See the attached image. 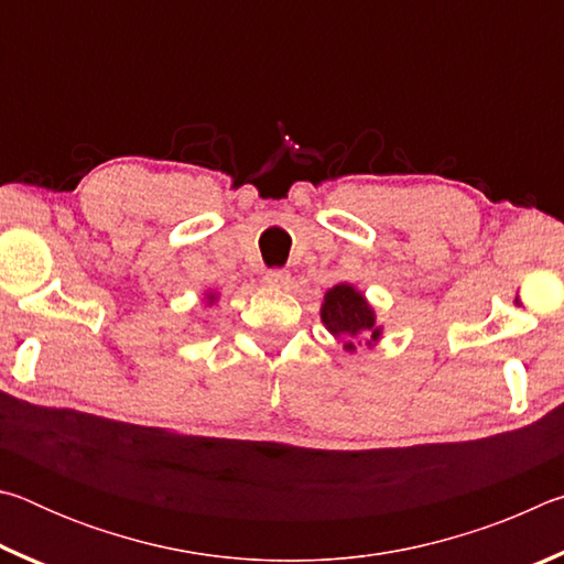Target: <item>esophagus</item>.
Here are the masks:
<instances>
[{"label": "esophagus", "instance_id": "obj_1", "mask_svg": "<svg viewBox=\"0 0 564 564\" xmlns=\"http://www.w3.org/2000/svg\"><path fill=\"white\" fill-rule=\"evenodd\" d=\"M263 279H265V283H269V285H285V283H289L291 275H289V271L271 269V271H265Z\"/></svg>", "mask_w": 564, "mask_h": 564}]
</instances>
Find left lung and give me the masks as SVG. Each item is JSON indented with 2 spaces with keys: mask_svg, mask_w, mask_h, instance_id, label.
<instances>
[{
  "mask_svg": "<svg viewBox=\"0 0 564 564\" xmlns=\"http://www.w3.org/2000/svg\"><path fill=\"white\" fill-rule=\"evenodd\" d=\"M321 318L333 336L343 340V348L352 350L358 338H380V328L376 326V313L370 308L368 301L362 299L352 285L340 283L333 285L326 293L321 305ZM368 340V343H370Z\"/></svg>",
  "mask_w": 564,
  "mask_h": 564,
  "instance_id": "obj_1",
  "label": "left lung"
}]
</instances>
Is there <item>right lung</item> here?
Wrapping results in <instances>:
<instances>
[{
  "label": "right lung",
  "instance_id": "1",
  "mask_svg": "<svg viewBox=\"0 0 564 564\" xmlns=\"http://www.w3.org/2000/svg\"><path fill=\"white\" fill-rule=\"evenodd\" d=\"M206 301H208V303H214V301H216V293H208V295H206Z\"/></svg>",
  "mask_w": 564,
  "mask_h": 564
}]
</instances>
